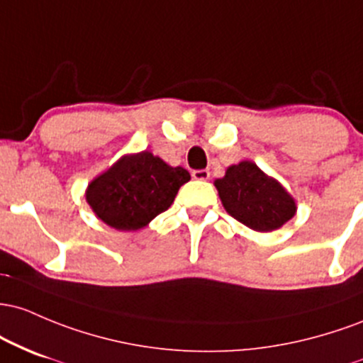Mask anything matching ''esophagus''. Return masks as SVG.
<instances>
[{
    "instance_id": "obj_1",
    "label": "esophagus",
    "mask_w": 363,
    "mask_h": 363,
    "mask_svg": "<svg viewBox=\"0 0 363 363\" xmlns=\"http://www.w3.org/2000/svg\"><path fill=\"white\" fill-rule=\"evenodd\" d=\"M209 177H211V173L207 169H194L192 171V178L194 180H209Z\"/></svg>"
}]
</instances>
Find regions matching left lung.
Returning <instances> with one entry per match:
<instances>
[{"label":"left lung","mask_w":363,"mask_h":363,"mask_svg":"<svg viewBox=\"0 0 363 363\" xmlns=\"http://www.w3.org/2000/svg\"><path fill=\"white\" fill-rule=\"evenodd\" d=\"M214 185L228 214L250 230H278L295 214V202L286 190L250 161L230 166Z\"/></svg>","instance_id":"1"}]
</instances>
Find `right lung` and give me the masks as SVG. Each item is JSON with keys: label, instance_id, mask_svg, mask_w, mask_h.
Here are the masks:
<instances>
[{"label": "right lung", "instance_id": "1", "mask_svg": "<svg viewBox=\"0 0 363 363\" xmlns=\"http://www.w3.org/2000/svg\"><path fill=\"white\" fill-rule=\"evenodd\" d=\"M186 169L171 168L144 150L127 156L89 185V206L101 221L120 231H135L164 213L183 183Z\"/></svg>", "mask_w": 363, "mask_h": 363}]
</instances>
